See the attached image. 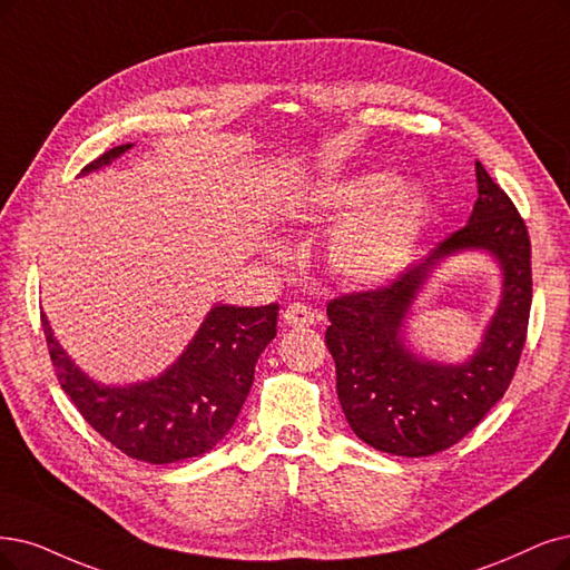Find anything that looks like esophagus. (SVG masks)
I'll use <instances>...</instances> for the list:
<instances>
[{
  "label": "esophagus",
  "mask_w": 570,
  "mask_h": 570,
  "mask_svg": "<svg viewBox=\"0 0 570 570\" xmlns=\"http://www.w3.org/2000/svg\"><path fill=\"white\" fill-rule=\"evenodd\" d=\"M317 322V314L312 312V307H307L305 303H291L284 309V324L293 326V328H303V326H312Z\"/></svg>",
  "instance_id": "1"
}]
</instances>
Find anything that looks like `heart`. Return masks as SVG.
Segmentation results:
<instances>
[{"instance_id": "obj_1", "label": "heart", "mask_w": 570, "mask_h": 570, "mask_svg": "<svg viewBox=\"0 0 570 570\" xmlns=\"http://www.w3.org/2000/svg\"><path fill=\"white\" fill-rule=\"evenodd\" d=\"M432 214L434 202L423 185L399 183L385 171L317 183L293 208V218L301 223L347 220L331 239L328 261L335 274L356 286L396 277L425 235Z\"/></svg>"}]
</instances>
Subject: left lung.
<instances>
[{
	"instance_id": "left-lung-1",
	"label": "left lung",
	"mask_w": 570,
	"mask_h": 570,
	"mask_svg": "<svg viewBox=\"0 0 570 570\" xmlns=\"http://www.w3.org/2000/svg\"><path fill=\"white\" fill-rule=\"evenodd\" d=\"M468 225L428 258L375 291L328 303L326 347L350 428L368 446L404 458L446 451L470 434L510 387L529 328L533 279L531 239L512 199L476 161ZM481 249L501 267V303L475 354L444 365L405 345V320L419 291L444 259Z\"/></svg>"
}]
</instances>
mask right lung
Instances as JSON below:
<instances>
[{
	"mask_svg": "<svg viewBox=\"0 0 570 570\" xmlns=\"http://www.w3.org/2000/svg\"><path fill=\"white\" fill-rule=\"evenodd\" d=\"M134 142L117 145L81 168V176L110 166ZM279 305L208 309L178 360L150 381L102 385L83 373L56 341L41 312L60 387L83 420L129 458L166 465L202 455L232 430L246 402L258 356L277 335Z\"/></svg>",
	"mask_w": 570,
	"mask_h": 570,
	"instance_id": "add662e5",
	"label": "right lung"
}]
</instances>
